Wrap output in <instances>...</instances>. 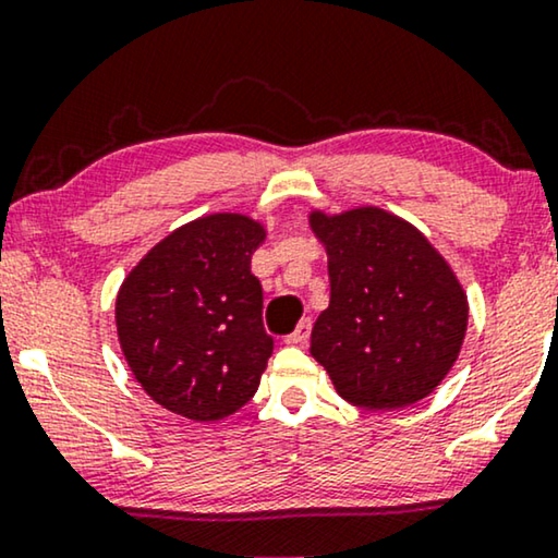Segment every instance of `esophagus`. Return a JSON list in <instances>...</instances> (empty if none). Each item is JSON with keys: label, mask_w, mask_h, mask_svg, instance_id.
Returning <instances> with one entry per match:
<instances>
[{"label": "esophagus", "mask_w": 558, "mask_h": 558, "mask_svg": "<svg viewBox=\"0 0 558 558\" xmlns=\"http://www.w3.org/2000/svg\"><path fill=\"white\" fill-rule=\"evenodd\" d=\"M310 330H312V323L310 319H302L300 325H296V330L292 335H287L284 342L287 345H307L310 340Z\"/></svg>", "instance_id": "obj_1"}]
</instances>
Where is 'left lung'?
Segmentation results:
<instances>
[{
	"mask_svg": "<svg viewBox=\"0 0 558 558\" xmlns=\"http://www.w3.org/2000/svg\"><path fill=\"white\" fill-rule=\"evenodd\" d=\"M327 251L330 307L310 353L363 409H403L437 388L468 332V294L422 231L373 205L310 213Z\"/></svg>",
	"mask_w": 558,
	"mask_h": 558,
	"instance_id": "1",
	"label": "left lung"
}]
</instances>
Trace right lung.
Here are the masks:
<instances>
[{
    "instance_id": "obj_1",
    "label": "right lung",
    "mask_w": 558,
    "mask_h": 558,
    "mask_svg": "<svg viewBox=\"0 0 558 558\" xmlns=\"http://www.w3.org/2000/svg\"><path fill=\"white\" fill-rule=\"evenodd\" d=\"M264 239L258 220L213 213L159 241L121 284V350L151 401L172 414L218 422L256 393L274 350L251 274Z\"/></svg>"
}]
</instances>
